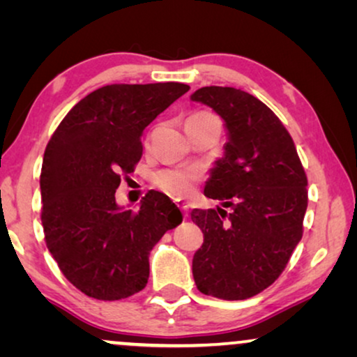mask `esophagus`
Instances as JSON below:
<instances>
[{
	"instance_id": "1",
	"label": "esophagus",
	"mask_w": 357,
	"mask_h": 357,
	"mask_svg": "<svg viewBox=\"0 0 357 357\" xmlns=\"http://www.w3.org/2000/svg\"><path fill=\"white\" fill-rule=\"evenodd\" d=\"M177 206L180 208V211H183V216H185V218H187V211H188V204H187V203H185V202H180V199H178V202H177Z\"/></svg>"
}]
</instances>
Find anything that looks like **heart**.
Here are the masks:
<instances>
[{"mask_svg": "<svg viewBox=\"0 0 357 357\" xmlns=\"http://www.w3.org/2000/svg\"><path fill=\"white\" fill-rule=\"evenodd\" d=\"M214 115L208 114V112H198L188 116L187 123L195 120H204V119H213ZM202 178L199 170L192 167H180V169H165L160 170L154 175V182L159 188H162L164 192H167L174 197H185L192 192L195 183Z\"/></svg>", "mask_w": 357, "mask_h": 357, "instance_id": "1", "label": "heart"}]
</instances>
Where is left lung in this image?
Returning <instances> with one entry per match:
<instances>
[{
	"label": "left lung",
	"mask_w": 357,
	"mask_h": 357,
	"mask_svg": "<svg viewBox=\"0 0 357 357\" xmlns=\"http://www.w3.org/2000/svg\"><path fill=\"white\" fill-rule=\"evenodd\" d=\"M190 99L211 107L227 130L224 158L204 187L222 208L192 211L204 236L193 255L195 284L218 299H248L278 280L302 238L307 175L291 135L257 97L209 86Z\"/></svg>",
	"instance_id": "8db88e82"
}]
</instances>
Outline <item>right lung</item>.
<instances>
[{
	"instance_id": "obj_1",
	"label": "right lung",
	"mask_w": 357,
	"mask_h": 357,
	"mask_svg": "<svg viewBox=\"0 0 357 357\" xmlns=\"http://www.w3.org/2000/svg\"><path fill=\"white\" fill-rule=\"evenodd\" d=\"M190 89L182 82L110 84L77 102L43 154L42 226L52 257L73 286L99 301L139 292L149 252L182 213L149 192L139 209L120 208L115 192L143 155L141 135Z\"/></svg>"
}]
</instances>
